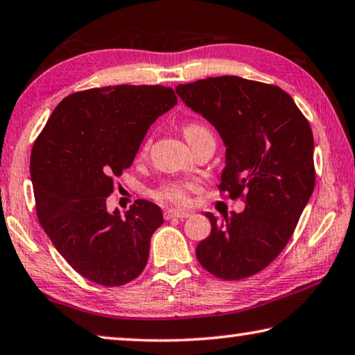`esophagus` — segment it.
<instances>
[{
	"instance_id": "obj_1",
	"label": "esophagus",
	"mask_w": 355,
	"mask_h": 355,
	"mask_svg": "<svg viewBox=\"0 0 355 355\" xmlns=\"http://www.w3.org/2000/svg\"><path fill=\"white\" fill-rule=\"evenodd\" d=\"M190 217V212L187 211H178V209H168L165 211V218L166 220H171V218H187Z\"/></svg>"
}]
</instances>
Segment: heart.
<instances>
[{
  "instance_id": "obj_1",
  "label": "heart",
  "mask_w": 355,
  "mask_h": 355,
  "mask_svg": "<svg viewBox=\"0 0 355 355\" xmlns=\"http://www.w3.org/2000/svg\"><path fill=\"white\" fill-rule=\"evenodd\" d=\"M209 132L205 125L198 123H190L184 127L185 139L201 135V133ZM198 189V182L193 179H179V181H170L155 190L150 191V196L164 205L174 206H187L190 202V193Z\"/></svg>"
}]
</instances>
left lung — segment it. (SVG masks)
Listing matches in <instances>:
<instances>
[{"mask_svg": "<svg viewBox=\"0 0 355 355\" xmlns=\"http://www.w3.org/2000/svg\"><path fill=\"white\" fill-rule=\"evenodd\" d=\"M176 92L223 139L218 189L245 202L222 222L206 214L212 230L196 258L222 280L258 274L286 247L315 189L309 121L282 88L234 75L178 85Z\"/></svg>", "mask_w": 355, "mask_h": 355, "instance_id": "left-lung-1", "label": "left lung"}]
</instances>
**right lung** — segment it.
Wrapping results in <instances>:
<instances>
[{
    "label": "right lung",
    "mask_w": 355,
    "mask_h": 355,
    "mask_svg": "<svg viewBox=\"0 0 355 355\" xmlns=\"http://www.w3.org/2000/svg\"><path fill=\"white\" fill-rule=\"evenodd\" d=\"M178 97L160 85H118L62 98L31 150L40 225L81 277L121 286L141 274L162 209L137 200L124 217L108 212L113 178L133 164L154 121Z\"/></svg>",
    "instance_id": "add662e5"
}]
</instances>
